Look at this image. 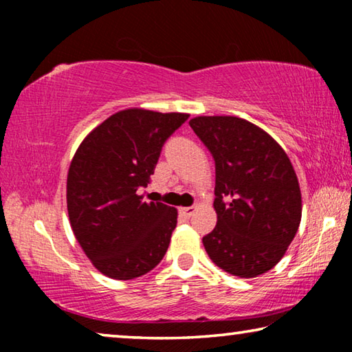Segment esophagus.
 I'll use <instances>...</instances> for the list:
<instances>
[{
  "instance_id": "1",
  "label": "esophagus",
  "mask_w": 352,
  "mask_h": 352,
  "mask_svg": "<svg viewBox=\"0 0 352 352\" xmlns=\"http://www.w3.org/2000/svg\"><path fill=\"white\" fill-rule=\"evenodd\" d=\"M180 212L183 214V216H184V217H190V216H192V214L195 212V208H194V206L182 208V210H180Z\"/></svg>"
}]
</instances>
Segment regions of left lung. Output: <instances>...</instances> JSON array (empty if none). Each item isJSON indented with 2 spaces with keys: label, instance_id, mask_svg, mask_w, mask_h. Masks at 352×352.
<instances>
[{
  "label": "left lung",
  "instance_id": "left-lung-1",
  "mask_svg": "<svg viewBox=\"0 0 352 352\" xmlns=\"http://www.w3.org/2000/svg\"><path fill=\"white\" fill-rule=\"evenodd\" d=\"M189 126L216 163L217 225L204 237L208 256L239 278L269 272L301 222V190L287 153L242 118L199 116Z\"/></svg>",
  "mask_w": 352,
  "mask_h": 352
}]
</instances>
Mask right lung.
I'll return each mask as SVG.
<instances>
[{"label": "right lung", "instance_id": "add662e5", "mask_svg": "<svg viewBox=\"0 0 352 352\" xmlns=\"http://www.w3.org/2000/svg\"><path fill=\"white\" fill-rule=\"evenodd\" d=\"M186 113L118 111L82 141L71 162L67 204L71 228L105 276L133 279L160 264L177 226V210L144 201L164 142Z\"/></svg>", "mask_w": 352, "mask_h": 352}]
</instances>
